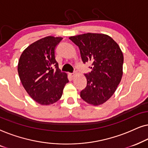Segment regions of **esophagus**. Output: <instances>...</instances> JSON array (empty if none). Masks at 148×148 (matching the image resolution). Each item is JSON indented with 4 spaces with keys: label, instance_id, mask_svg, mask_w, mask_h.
<instances>
[{
    "label": "esophagus",
    "instance_id": "esophagus-1",
    "mask_svg": "<svg viewBox=\"0 0 148 148\" xmlns=\"http://www.w3.org/2000/svg\"><path fill=\"white\" fill-rule=\"evenodd\" d=\"M69 75H70L71 77H75V76L76 75V73H75H75H69Z\"/></svg>",
    "mask_w": 148,
    "mask_h": 148
}]
</instances>
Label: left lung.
<instances>
[{
  "label": "left lung",
  "mask_w": 148,
  "mask_h": 148,
  "mask_svg": "<svg viewBox=\"0 0 148 148\" xmlns=\"http://www.w3.org/2000/svg\"><path fill=\"white\" fill-rule=\"evenodd\" d=\"M69 39L79 48L84 63H92L85 74L87 86L81 92L85 102L93 106L106 102L114 94L123 76V54L118 44L108 35L88 33Z\"/></svg>",
  "instance_id": "1"
}]
</instances>
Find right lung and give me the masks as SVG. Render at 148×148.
<instances>
[{
    "label": "right lung",
    "instance_id": "obj_1",
    "mask_svg": "<svg viewBox=\"0 0 148 148\" xmlns=\"http://www.w3.org/2000/svg\"><path fill=\"white\" fill-rule=\"evenodd\" d=\"M62 40L54 36L38 40L27 46L19 58L17 71L21 84L29 96L41 105L57 102L69 82L54 56L56 46Z\"/></svg>",
    "mask_w": 148,
    "mask_h": 148
}]
</instances>
